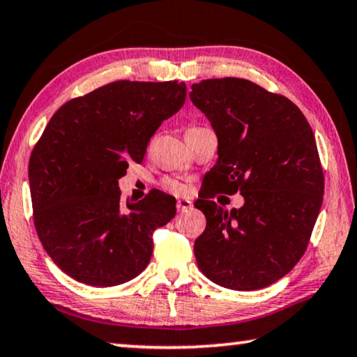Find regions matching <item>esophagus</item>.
Returning <instances> with one entry per match:
<instances>
[{"label":"esophagus","mask_w":357,"mask_h":357,"mask_svg":"<svg viewBox=\"0 0 357 357\" xmlns=\"http://www.w3.org/2000/svg\"><path fill=\"white\" fill-rule=\"evenodd\" d=\"M191 207H193V202H191L190 199H178L177 201V211L178 212H186V211H190Z\"/></svg>","instance_id":"1"}]
</instances>
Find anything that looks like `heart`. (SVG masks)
I'll return each instance as SVG.
<instances>
[{"instance_id":"b5f03b06","label":"heart","mask_w":357,"mask_h":357,"mask_svg":"<svg viewBox=\"0 0 357 357\" xmlns=\"http://www.w3.org/2000/svg\"><path fill=\"white\" fill-rule=\"evenodd\" d=\"M164 188L172 191L174 195H185L186 191H188L182 182H178V180H172V178L164 180Z\"/></svg>"}]
</instances>
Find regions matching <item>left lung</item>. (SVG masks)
<instances>
[{
	"instance_id": "1",
	"label": "left lung",
	"mask_w": 357,
	"mask_h": 357,
	"mask_svg": "<svg viewBox=\"0 0 357 357\" xmlns=\"http://www.w3.org/2000/svg\"><path fill=\"white\" fill-rule=\"evenodd\" d=\"M191 89L218 139L211 186L195 204L207 220L195 241L197 266L222 287L263 289L297 265L319 215L314 134L294 102L249 79H202ZM218 192H241L245 206L228 213L211 201Z\"/></svg>"
}]
</instances>
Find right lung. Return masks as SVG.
<instances>
[{"instance_id":"add662e5","label":"right lung","mask_w":357,"mask_h":357,"mask_svg":"<svg viewBox=\"0 0 357 357\" xmlns=\"http://www.w3.org/2000/svg\"><path fill=\"white\" fill-rule=\"evenodd\" d=\"M178 81L121 79L60 107L29 162L33 222L52 261L76 281L109 287L145 270L153 231L175 217V199L150 191L123 204L118 178L142 162L148 142L183 107Z\"/></svg>"}]
</instances>
